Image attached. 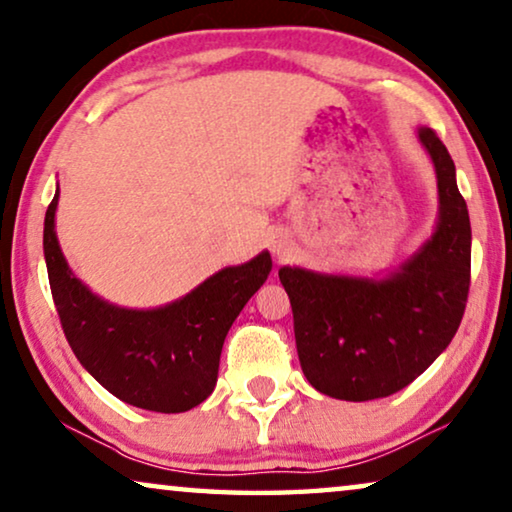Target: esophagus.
I'll return each instance as SVG.
<instances>
[{
    "label": "esophagus",
    "mask_w": 512,
    "mask_h": 512,
    "mask_svg": "<svg viewBox=\"0 0 512 512\" xmlns=\"http://www.w3.org/2000/svg\"><path fill=\"white\" fill-rule=\"evenodd\" d=\"M272 251H277V256H281V254H284V244L272 242Z\"/></svg>",
    "instance_id": "1"
}]
</instances>
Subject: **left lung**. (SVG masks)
<instances>
[{
    "instance_id": "1",
    "label": "left lung",
    "mask_w": 512,
    "mask_h": 512,
    "mask_svg": "<svg viewBox=\"0 0 512 512\" xmlns=\"http://www.w3.org/2000/svg\"><path fill=\"white\" fill-rule=\"evenodd\" d=\"M420 143L434 161L441 217L432 240L383 281L281 268L293 307L298 358L323 395L369 402L413 383L453 342L471 286V221L455 164L432 129Z\"/></svg>"
}]
</instances>
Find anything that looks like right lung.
Wrapping results in <instances>:
<instances>
[{"instance_id": "right-lung-1", "label": "right lung", "mask_w": 512, "mask_h": 512, "mask_svg": "<svg viewBox=\"0 0 512 512\" xmlns=\"http://www.w3.org/2000/svg\"><path fill=\"white\" fill-rule=\"evenodd\" d=\"M57 194L43 226L48 281L66 342L117 399L145 411L182 413L214 390L221 346L272 270L268 251L226 268L173 305L136 311L108 305L73 277L55 235Z\"/></svg>"}]
</instances>
